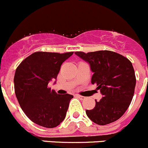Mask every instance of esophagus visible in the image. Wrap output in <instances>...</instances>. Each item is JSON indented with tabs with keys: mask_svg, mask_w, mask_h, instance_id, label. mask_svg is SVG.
Masks as SVG:
<instances>
[{
	"mask_svg": "<svg viewBox=\"0 0 148 148\" xmlns=\"http://www.w3.org/2000/svg\"><path fill=\"white\" fill-rule=\"evenodd\" d=\"M76 96H77V97H78L79 99H81V100H84V99H85V97H84V96H80V95H78V94L76 95Z\"/></svg>",
	"mask_w": 148,
	"mask_h": 148,
	"instance_id": "obj_1",
	"label": "esophagus"
}]
</instances>
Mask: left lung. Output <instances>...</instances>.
<instances>
[{
	"label": "left lung",
	"mask_w": 148,
	"mask_h": 148,
	"mask_svg": "<svg viewBox=\"0 0 148 148\" xmlns=\"http://www.w3.org/2000/svg\"><path fill=\"white\" fill-rule=\"evenodd\" d=\"M89 64L94 73L91 84L103 95L93 109L86 110L88 118L98 125L114 122L124 114L134 95L136 79L132 63L125 57L108 50L74 52Z\"/></svg>",
	"instance_id": "obj_1"
}]
</instances>
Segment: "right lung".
I'll return each mask as SVG.
<instances>
[{
	"mask_svg": "<svg viewBox=\"0 0 148 148\" xmlns=\"http://www.w3.org/2000/svg\"><path fill=\"white\" fill-rule=\"evenodd\" d=\"M74 52H37L18 66L14 87L22 110L32 122L48 128L57 127L66 117L72 95L57 94L48 87L56 79L62 64Z\"/></svg>",
	"mask_w": 148,
	"mask_h": 148,
	"instance_id": "1",
	"label": "right lung"
}]
</instances>
